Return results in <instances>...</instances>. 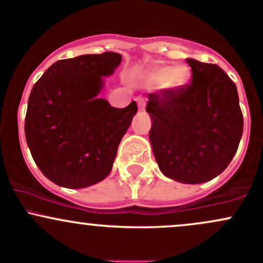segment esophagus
I'll list each match as a JSON object with an SVG mask.
<instances>
[{
	"label": "esophagus",
	"instance_id": "esophagus-1",
	"mask_svg": "<svg viewBox=\"0 0 263 263\" xmlns=\"http://www.w3.org/2000/svg\"><path fill=\"white\" fill-rule=\"evenodd\" d=\"M136 100H137V104H139L140 110H144L145 109V103H146V99H145L144 97H137Z\"/></svg>",
	"mask_w": 263,
	"mask_h": 263
}]
</instances>
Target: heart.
Returning a JSON list of instances; mask_svg holds the SVG:
<instances>
[{"label":"heart","mask_w":263,"mask_h":263,"mask_svg":"<svg viewBox=\"0 0 263 263\" xmlns=\"http://www.w3.org/2000/svg\"><path fill=\"white\" fill-rule=\"evenodd\" d=\"M190 79V70L184 65H176L173 67L160 66L145 76V82L148 86L161 85L165 89H179Z\"/></svg>","instance_id":"1"}]
</instances>
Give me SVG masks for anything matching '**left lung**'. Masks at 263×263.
<instances>
[{"mask_svg": "<svg viewBox=\"0 0 263 263\" xmlns=\"http://www.w3.org/2000/svg\"><path fill=\"white\" fill-rule=\"evenodd\" d=\"M192 81L147 95L150 141L164 176L188 184L227 169L243 134L237 86L217 65L187 58Z\"/></svg>", "mask_w": 263, "mask_h": 263, "instance_id": "obj_1", "label": "left lung"}]
</instances>
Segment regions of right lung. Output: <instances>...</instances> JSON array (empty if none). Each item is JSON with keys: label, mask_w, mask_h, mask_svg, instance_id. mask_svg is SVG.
<instances>
[{"label": "right lung", "mask_w": 263, "mask_h": 263, "mask_svg": "<svg viewBox=\"0 0 263 263\" xmlns=\"http://www.w3.org/2000/svg\"><path fill=\"white\" fill-rule=\"evenodd\" d=\"M121 61L113 52L60 60L31 89L26 142L38 168L55 184L85 188L112 171L137 104L115 108L97 95L102 76L112 75Z\"/></svg>", "instance_id": "1"}]
</instances>
